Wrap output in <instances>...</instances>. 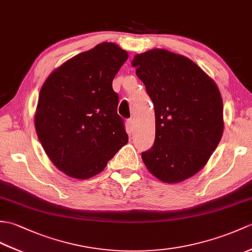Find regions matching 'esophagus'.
<instances>
[{
    "instance_id": "1",
    "label": "esophagus",
    "mask_w": 252,
    "mask_h": 252,
    "mask_svg": "<svg viewBox=\"0 0 252 252\" xmlns=\"http://www.w3.org/2000/svg\"><path fill=\"white\" fill-rule=\"evenodd\" d=\"M127 126L131 128V130H133L134 126H135V120H134L133 118H130L127 120Z\"/></svg>"
}]
</instances>
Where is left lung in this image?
<instances>
[{
	"label": "left lung",
	"instance_id": "left-lung-1",
	"mask_svg": "<svg viewBox=\"0 0 252 252\" xmlns=\"http://www.w3.org/2000/svg\"><path fill=\"white\" fill-rule=\"evenodd\" d=\"M132 65L155 106L156 138L142 154L148 171L167 184L201 171L223 133V103L215 81L184 56L151 49Z\"/></svg>",
	"mask_w": 252,
	"mask_h": 252
}]
</instances>
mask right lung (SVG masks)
Instances as JSON below:
<instances>
[{
    "mask_svg": "<svg viewBox=\"0 0 252 252\" xmlns=\"http://www.w3.org/2000/svg\"><path fill=\"white\" fill-rule=\"evenodd\" d=\"M127 52L102 43L56 68L40 89L34 125L50 161L69 177L101 173L127 143L113 79Z\"/></svg>",
    "mask_w": 252,
    "mask_h": 252,
    "instance_id": "obj_1",
    "label": "right lung"
}]
</instances>
